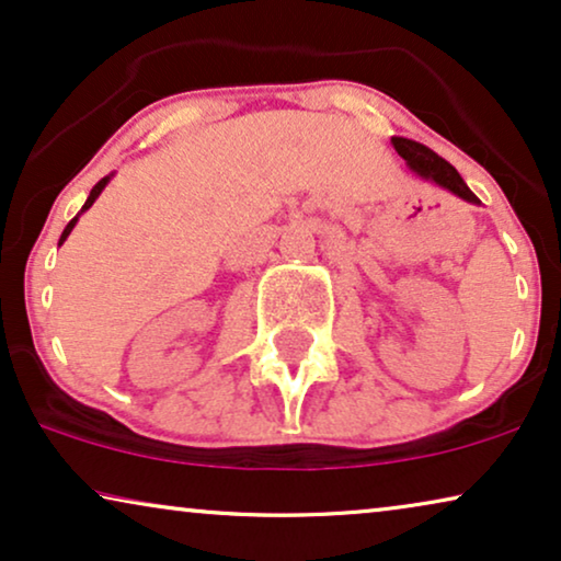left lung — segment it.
I'll return each instance as SVG.
<instances>
[{"instance_id": "8db88e82", "label": "left lung", "mask_w": 561, "mask_h": 561, "mask_svg": "<svg viewBox=\"0 0 561 561\" xmlns=\"http://www.w3.org/2000/svg\"><path fill=\"white\" fill-rule=\"evenodd\" d=\"M393 148L398 156L405 160V165L411 168L413 173L419 175V179L424 181H432L436 186L451 191V194L465 198V202L470 204H480L478 196L472 194L470 188H467V183L462 181V175L457 173V168L447 163V160L436 156L434 150H428L426 145L421 142H413V140H405V137H393Z\"/></svg>"}]
</instances>
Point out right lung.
Returning <instances> with one entry per match:
<instances>
[{"label": "right lung", "mask_w": 561, "mask_h": 561, "mask_svg": "<svg viewBox=\"0 0 561 561\" xmlns=\"http://www.w3.org/2000/svg\"><path fill=\"white\" fill-rule=\"evenodd\" d=\"M112 175H114V173H110V175H104V179H102V181H99L94 188H91V194H89V198H87V204H83V206H81V211H79V214H76V217H73L71 221H68V225H66V229H64V234H60V242H58V244H64V242H66V237H68V234H71V229L76 227V221H79V217H81V214H83V211H87V209H91V204H94V202H96V198H99V194H102V191L106 188V183H110V181H112Z\"/></svg>", "instance_id": "right-lung-1"}]
</instances>
